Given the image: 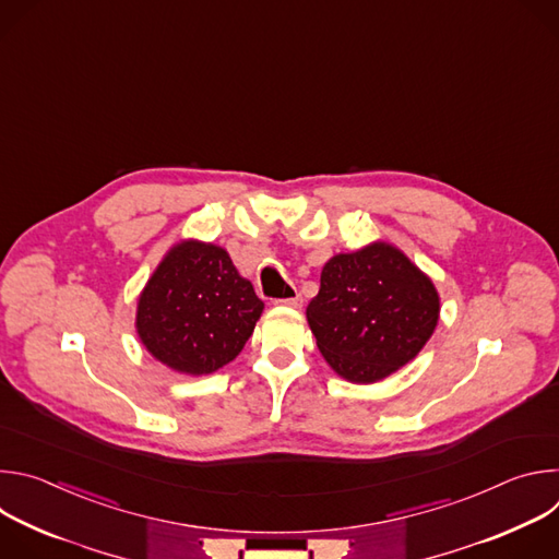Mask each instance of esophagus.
Masks as SVG:
<instances>
[{
    "mask_svg": "<svg viewBox=\"0 0 559 559\" xmlns=\"http://www.w3.org/2000/svg\"><path fill=\"white\" fill-rule=\"evenodd\" d=\"M276 305H283V307H300V305H302V296L296 294V296H292V298H281V300H276Z\"/></svg>",
    "mask_w": 559,
    "mask_h": 559,
    "instance_id": "obj_1",
    "label": "esophagus"
}]
</instances>
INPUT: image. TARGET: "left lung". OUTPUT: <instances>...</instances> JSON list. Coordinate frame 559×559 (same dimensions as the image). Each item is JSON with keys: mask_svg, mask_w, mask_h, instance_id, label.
I'll return each mask as SVG.
<instances>
[{"mask_svg": "<svg viewBox=\"0 0 559 559\" xmlns=\"http://www.w3.org/2000/svg\"><path fill=\"white\" fill-rule=\"evenodd\" d=\"M440 296L401 250L376 241L336 254L307 305V323L332 369L369 384L405 367L431 338Z\"/></svg>", "mask_w": 559, "mask_h": 559, "instance_id": "obj_1", "label": "left lung"}]
</instances>
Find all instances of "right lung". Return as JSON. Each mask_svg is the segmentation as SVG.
Here are the masks:
<instances>
[{
	"label": "right lung",
	"mask_w": 559,
	"mask_h": 559,
	"mask_svg": "<svg viewBox=\"0 0 559 559\" xmlns=\"http://www.w3.org/2000/svg\"><path fill=\"white\" fill-rule=\"evenodd\" d=\"M261 313L263 300L223 248L181 241L139 296L136 334L158 362L203 376L241 354Z\"/></svg>",
	"instance_id": "obj_1"
}]
</instances>
